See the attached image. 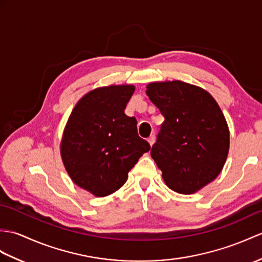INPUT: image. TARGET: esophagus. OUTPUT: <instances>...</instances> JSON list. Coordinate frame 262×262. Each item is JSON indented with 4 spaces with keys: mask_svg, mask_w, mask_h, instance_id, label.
Segmentation results:
<instances>
[{
    "mask_svg": "<svg viewBox=\"0 0 262 262\" xmlns=\"http://www.w3.org/2000/svg\"><path fill=\"white\" fill-rule=\"evenodd\" d=\"M147 141H148V143H149L150 146H153V144L155 143V136H154V135H150V136L148 137Z\"/></svg>",
    "mask_w": 262,
    "mask_h": 262,
    "instance_id": "obj_1",
    "label": "esophagus"
}]
</instances>
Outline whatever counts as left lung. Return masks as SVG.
Returning a JSON list of instances; mask_svg holds the SVG:
<instances>
[{"instance_id": "left-lung-1", "label": "left lung", "mask_w": 262, "mask_h": 262, "mask_svg": "<svg viewBox=\"0 0 262 262\" xmlns=\"http://www.w3.org/2000/svg\"><path fill=\"white\" fill-rule=\"evenodd\" d=\"M146 89L165 117L150 150L164 182L181 194L200 191L228 157L230 132L221 108L208 91L180 80L150 82Z\"/></svg>"}]
</instances>
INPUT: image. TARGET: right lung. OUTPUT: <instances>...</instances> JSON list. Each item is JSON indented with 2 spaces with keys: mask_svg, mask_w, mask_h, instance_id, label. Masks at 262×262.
Here are the masks:
<instances>
[{
  "mask_svg": "<svg viewBox=\"0 0 262 262\" xmlns=\"http://www.w3.org/2000/svg\"><path fill=\"white\" fill-rule=\"evenodd\" d=\"M133 84H112L81 97L67 121L60 154L74 183L97 198L111 195L125 184L128 172L148 142L137 134V120L125 114Z\"/></svg>",
  "mask_w": 262,
  "mask_h": 262,
  "instance_id": "add662e5",
  "label": "right lung"
}]
</instances>
